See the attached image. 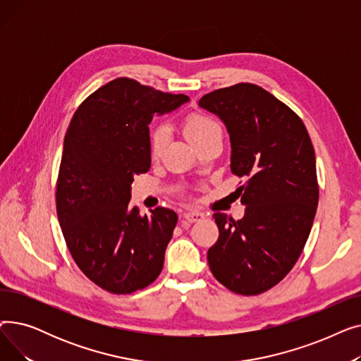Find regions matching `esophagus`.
I'll return each mask as SVG.
<instances>
[{"instance_id":"34e87169","label":"esophagus","mask_w":361,"mask_h":361,"mask_svg":"<svg viewBox=\"0 0 361 361\" xmlns=\"http://www.w3.org/2000/svg\"><path fill=\"white\" fill-rule=\"evenodd\" d=\"M203 218V214H200L199 211H188L184 214V219L188 222H197Z\"/></svg>"}]
</instances>
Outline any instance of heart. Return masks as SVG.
<instances>
[{"instance_id":"heart-1","label":"heart","mask_w":361,"mask_h":361,"mask_svg":"<svg viewBox=\"0 0 361 361\" xmlns=\"http://www.w3.org/2000/svg\"><path fill=\"white\" fill-rule=\"evenodd\" d=\"M184 131L188 140H190L195 146H197L207 137H211L214 135H221V127L214 118L206 116V114L195 112L185 118ZM168 139H169V133L165 126H155L152 128L149 135L150 155L154 158H159L168 145Z\"/></svg>"}]
</instances>
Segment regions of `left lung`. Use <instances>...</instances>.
I'll list each match as a JSON object with an SVG mask.
<instances>
[{
    "label": "left lung",
    "mask_w": 361,
    "mask_h": 361,
    "mask_svg": "<svg viewBox=\"0 0 361 361\" xmlns=\"http://www.w3.org/2000/svg\"><path fill=\"white\" fill-rule=\"evenodd\" d=\"M199 106L225 124L233 174L247 178L237 188L244 216L214 215L219 238L207 262L224 287L256 295L293 269L309 238L319 202L314 149L297 114L260 86L218 89Z\"/></svg>",
    "instance_id": "1"
}]
</instances>
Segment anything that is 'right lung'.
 I'll use <instances>...</instances> for the list:
<instances>
[{"instance_id":"obj_1","label":"right lung","mask_w":361,"mask_h":361,"mask_svg":"<svg viewBox=\"0 0 361 361\" xmlns=\"http://www.w3.org/2000/svg\"><path fill=\"white\" fill-rule=\"evenodd\" d=\"M185 102V94L116 79L85 99L66 133L56 215L80 271L112 294L150 286L164 268L177 214L157 207L142 216L128 202L135 176L150 168L152 118Z\"/></svg>"}]
</instances>
